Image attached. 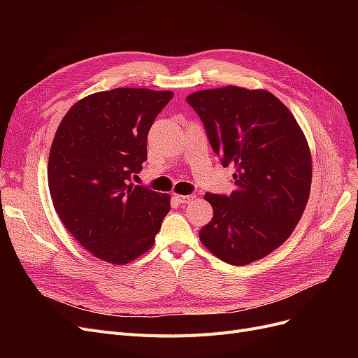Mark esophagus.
I'll return each instance as SVG.
<instances>
[{"instance_id": "34e87169", "label": "esophagus", "mask_w": 358, "mask_h": 358, "mask_svg": "<svg viewBox=\"0 0 358 358\" xmlns=\"http://www.w3.org/2000/svg\"><path fill=\"white\" fill-rule=\"evenodd\" d=\"M175 199L180 203V204H189V203H192L194 201V197L192 194H189V196H182V194H175Z\"/></svg>"}]
</instances>
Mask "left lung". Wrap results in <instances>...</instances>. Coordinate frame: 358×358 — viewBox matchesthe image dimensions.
I'll return each mask as SVG.
<instances>
[{
    "label": "left lung",
    "mask_w": 358,
    "mask_h": 358,
    "mask_svg": "<svg viewBox=\"0 0 358 358\" xmlns=\"http://www.w3.org/2000/svg\"><path fill=\"white\" fill-rule=\"evenodd\" d=\"M187 101L222 166L236 169L231 196H204L213 218L200 230V241L225 263H254L288 239L306 209L312 157L305 133L266 90L229 85L192 92Z\"/></svg>",
    "instance_id": "8db88e82"
}]
</instances>
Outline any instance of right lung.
Masks as SVG:
<instances>
[{
  "label": "right lung",
  "instance_id": "add662e5",
  "mask_svg": "<svg viewBox=\"0 0 358 358\" xmlns=\"http://www.w3.org/2000/svg\"><path fill=\"white\" fill-rule=\"evenodd\" d=\"M171 91L116 88L71 106L50 146L48 183L61 222L86 251L122 266L148 252L170 194L134 187L146 140Z\"/></svg>",
  "mask_w": 358,
  "mask_h": 358
}]
</instances>
